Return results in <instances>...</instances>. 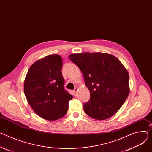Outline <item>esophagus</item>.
Here are the masks:
<instances>
[{"label": "esophagus", "mask_w": 152, "mask_h": 152, "mask_svg": "<svg viewBox=\"0 0 152 152\" xmlns=\"http://www.w3.org/2000/svg\"><path fill=\"white\" fill-rule=\"evenodd\" d=\"M77 88L76 87V88L74 89V90H73V94H74L75 96H76V95H77Z\"/></svg>", "instance_id": "esophagus-1"}]
</instances>
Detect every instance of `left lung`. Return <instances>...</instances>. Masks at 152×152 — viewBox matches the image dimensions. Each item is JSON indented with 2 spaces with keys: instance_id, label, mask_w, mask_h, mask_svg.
Returning <instances> with one entry per match:
<instances>
[{
  "instance_id": "1",
  "label": "left lung",
  "mask_w": 152,
  "mask_h": 152,
  "mask_svg": "<svg viewBox=\"0 0 152 152\" xmlns=\"http://www.w3.org/2000/svg\"><path fill=\"white\" fill-rule=\"evenodd\" d=\"M68 58L79 68L90 93L84 104L86 113L97 120L113 116L129 94L126 68L115 56L104 53L72 54Z\"/></svg>"
}]
</instances>
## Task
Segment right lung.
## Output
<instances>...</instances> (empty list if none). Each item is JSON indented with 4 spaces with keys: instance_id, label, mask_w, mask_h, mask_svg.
Returning a JSON list of instances; mask_svg holds the SVG:
<instances>
[{
    "instance_id": "right-lung-1",
    "label": "right lung",
    "mask_w": 152,
    "mask_h": 152,
    "mask_svg": "<svg viewBox=\"0 0 152 152\" xmlns=\"http://www.w3.org/2000/svg\"><path fill=\"white\" fill-rule=\"evenodd\" d=\"M62 67L59 55H48L35 62L25 77V97L35 113L47 120L65 116L68 102L73 98L64 88Z\"/></svg>"
}]
</instances>
